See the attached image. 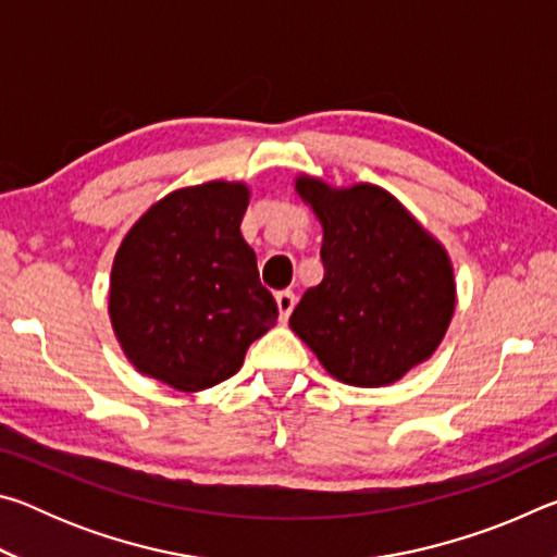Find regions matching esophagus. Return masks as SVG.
<instances>
[{
    "label": "esophagus",
    "instance_id": "1",
    "mask_svg": "<svg viewBox=\"0 0 557 557\" xmlns=\"http://www.w3.org/2000/svg\"><path fill=\"white\" fill-rule=\"evenodd\" d=\"M275 299H277L280 319H282V322H287L289 314H292V309H295V305H297V297H295V292H289V289H282V292H277Z\"/></svg>",
    "mask_w": 557,
    "mask_h": 557
}]
</instances>
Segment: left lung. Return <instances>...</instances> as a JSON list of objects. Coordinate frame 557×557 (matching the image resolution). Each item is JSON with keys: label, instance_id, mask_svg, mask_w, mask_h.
I'll return each mask as SVG.
<instances>
[{"label": "left lung", "instance_id": "left-lung-1", "mask_svg": "<svg viewBox=\"0 0 557 557\" xmlns=\"http://www.w3.org/2000/svg\"><path fill=\"white\" fill-rule=\"evenodd\" d=\"M295 188L322 223L324 280L299 299L292 332L336 381H400L437 351L455 314L445 245L375 184L336 188L301 174Z\"/></svg>", "mask_w": 557, "mask_h": 557}]
</instances>
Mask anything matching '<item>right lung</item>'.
I'll return each instance as SVG.
<instances>
[{"instance_id":"right-lung-1","label":"right lung","mask_w":557,"mask_h":557,"mask_svg":"<svg viewBox=\"0 0 557 557\" xmlns=\"http://www.w3.org/2000/svg\"><path fill=\"white\" fill-rule=\"evenodd\" d=\"M250 188H176L139 215L112 260L108 314L127 361L176 391L231 379L277 322L240 233Z\"/></svg>"}]
</instances>
